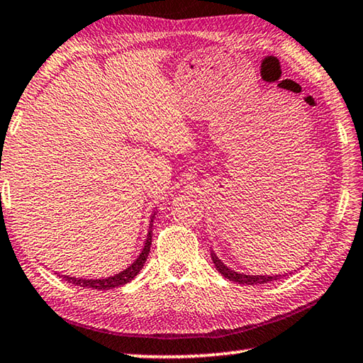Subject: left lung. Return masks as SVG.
I'll return each instance as SVG.
<instances>
[{
    "instance_id": "obj_1",
    "label": "left lung",
    "mask_w": 363,
    "mask_h": 363,
    "mask_svg": "<svg viewBox=\"0 0 363 363\" xmlns=\"http://www.w3.org/2000/svg\"><path fill=\"white\" fill-rule=\"evenodd\" d=\"M212 257V262L215 264V268H217V271L220 272L221 276L230 279L231 282H236V284H244V285H258V284H268V282H272V281H277V279L284 277L282 274H272V276H268V274H245V272H239V271H234L231 269L230 266H226L221 259L217 257V253H211Z\"/></svg>"
}]
</instances>
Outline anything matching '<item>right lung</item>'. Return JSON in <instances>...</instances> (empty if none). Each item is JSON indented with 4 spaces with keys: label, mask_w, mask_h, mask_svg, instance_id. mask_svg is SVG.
I'll use <instances>...</instances> for the list:
<instances>
[{
    "label": "right lung",
    "mask_w": 363,
    "mask_h": 363,
    "mask_svg": "<svg viewBox=\"0 0 363 363\" xmlns=\"http://www.w3.org/2000/svg\"><path fill=\"white\" fill-rule=\"evenodd\" d=\"M156 213H152L151 217V223H150V231L148 236H146L145 240V247L142 249V253L137 257L135 262H133L130 266H127L125 269H123L118 274L110 276V277H101V279H82V277H69L65 274H59L63 281H67L73 285H78V287H84V289H92V290H110V289H116L124 285L127 282L133 281L137 277V274L142 271L143 264L146 262V258L150 255V249H151V238H152V218H155Z\"/></svg>",
    "instance_id": "1"
}]
</instances>
